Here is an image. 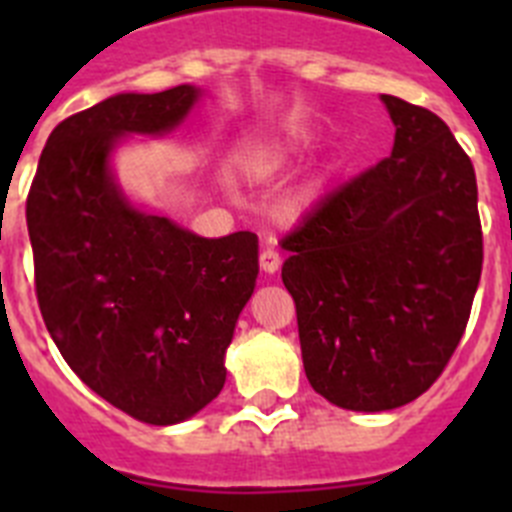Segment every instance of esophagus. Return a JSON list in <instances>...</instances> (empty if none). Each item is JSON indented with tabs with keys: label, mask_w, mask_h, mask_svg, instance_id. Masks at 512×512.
I'll return each instance as SVG.
<instances>
[{
	"label": "esophagus",
	"mask_w": 512,
	"mask_h": 512,
	"mask_svg": "<svg viewBox=\"0 0 512 512\" xmlns=\"http://www.w3.org/2000/svg\"><path fill=\"white\" fill-rule=\"evenodd\" d=\"M259 266H261V271H264V274H277L279 266H282V256H279L274 248H264V251H261V256H259Z\"/></svg>",
	"instance_id": "obj_1"
}]
</instances>
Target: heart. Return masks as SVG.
I'll list each match as a JSON object with an SVG mask.
<instances>
[{"instance_id":"heart-1","label":"heart","mask_w":512,"mask_h":512,"mask_svg":"<svg viewBox=\"0 0 512 512\" xmlns=\"http://www.w3.org/2000/svg\"><path fill=\"white\" fill-rule=\"evenodd\" d=\"M300 151H302L300 135H289L287 140H279V143H271V146L253 151L251 156H246L243 166H246V171L253 176V179H271V176H277L282 174L284 169H289Z\"/></svg>"}]
</instances>
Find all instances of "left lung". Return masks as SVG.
<instances>
[{"label":"left lung","mask_w":512,"mask_h":512,"mask_svg":"<svg viewBox=\"0 0 512 512\" xmlns=\"http://www.w3.org/2000/svg\"><path fill=\"white\" fill-rule=\"evenodd\" d=\"M390 158L330 192L282 241L312 390L382 413L423 395L459 346L482 274L477 176L449 125L382 94Z\"/></svg>","instance_id":"left-lung-1"}]
</instances>
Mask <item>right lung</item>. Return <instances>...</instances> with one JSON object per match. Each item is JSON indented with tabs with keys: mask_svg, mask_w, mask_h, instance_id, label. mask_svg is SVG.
I'll return each mask as SVG.
<instances>
[{
	"mask_svg": "<svg viewBox=\"0 0 512 512\" xmlns=\"http://www.w3.org/2000/svg\"><path fill=\"white\" fill-rule=\"evenodd\" d=\"M192 84L115 94L66 117L27 194L35 292L66 364L89 390L151 425L200 413L225 384V351L259 277V238H200L125 197L110 158L125 135H166Z\"/></svg>",
	"mask_w": 512,
	"mask_h": 512,
	"instance_id": "1",
	"label": "right lung"
}]
</instances>
